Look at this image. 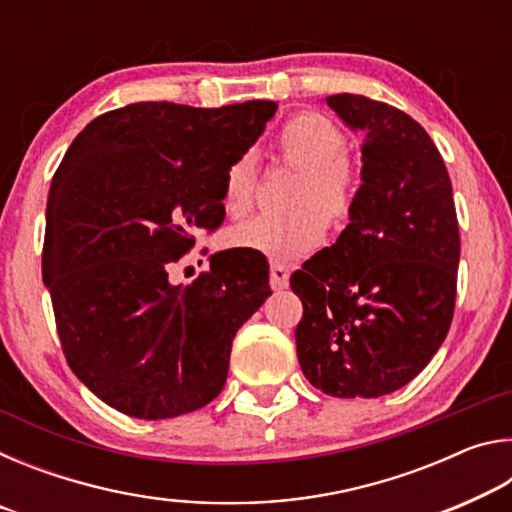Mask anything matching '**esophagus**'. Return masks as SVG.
Segmentation results:
<instances>
[{
  "mask_svg": "<svg viewBox=\"0 0 512 512\" xmlns=\"http://www.w3.org/2000/svg\"><path fill=\"white\" fill-rule=\"evenodd\" d=\"M271 287L275 291H282L289 287V268L282 264H273L271 266Z\"/></svg>",
  "mask_w": 512,
  "mask_h": 512,
  "instance_id": "obj_1",
  "label": "esophagus"
}]
</instances>
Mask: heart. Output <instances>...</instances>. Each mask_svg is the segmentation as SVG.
Here are the masks:
<instances>
[{
	"label": "heart",
	"instance_id": "1",
	"mask_svg": "<svg viewBox=\"0 0 512 512\" xmlns=\"http://www.w3.org/2000/svg\"><path fill=\"white\" fill-rule=\"evenodd\" d=\"M282 158L302 169L287 216L262 214L228 232V244L259 253L273 262H296L323 244L327 221L339 228L350 219L357 201V173L345 149V135L332 121L302 112L289 119L277 135ZM257 164L244 153L223 178V207L230 216H244L255 203Z\"/></svg>",
	"mask_w": 512,
	"mask_h": 512
}]
</instances>
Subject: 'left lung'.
<instances>
[{
	"label": "left lung",
	"instance_id": "8db88e82",
	"mask_svg": "<svg viewBox=\"0 0 512 512\" xmlns=\"http://www.w3.org/2000/svg\"><path fill=\"white\" fill-rule=\"evenodd\" d=\"M325 101L363 133V167L350 223L291 275L305 309L298 361L327 395L381 397L427 366L452 325L461 257L452 180L406 112L348 92Z\"/></svg>",
	"mask_w": 512,
	"mask_h": 512
}]
</instances>
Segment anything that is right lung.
Returning a JSON list of instances; mask_svg holds the SVG:
<instances>
[{"label": "right lung", "instance_id": "add662e5", "mask_svg": "<svg viewBox=\"0 0 512 512\" xmlns=\"http://www.w3.org/2000/svg\"><path fill=\"white\" fill-rule=\"evenodd\" d=\"M273 101H142L90 121L51 180L42 280L69 368L112 409L167 420L223 391L237 329L271 296L268 264L214 253L192 284L169 264L219 228L223 178Z\"/></svg>", "mask_w": 512, "mask_h": 512}]
</instances>
